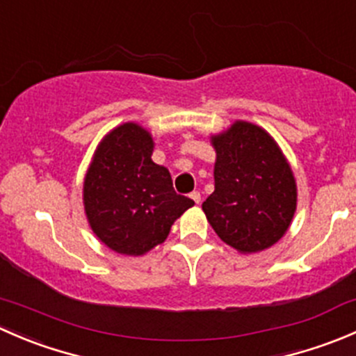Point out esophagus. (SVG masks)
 Returning <instances> with one entry per match:
<instances>
[{
    "instance_id": "esophagus-1",
    "label": "esophagus",
    "mask_w": 356,
    "mask_h": 356,
    "mask_svg": "<svg viewBox=\"0 0 356 356\" xmlns=\"http://www.w3.org/2000/svg\"><path fill=\"white\" fill-rule=\"evenodd\" d=\"M189 196H191V200H193V201H195V203H196V204H200V201H201V195H200V193H198V191H193V193H191V195H189Z\"/></svg>"
}]
</instances>
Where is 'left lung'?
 Masks as SVG:
<instances>
[{"mask_svg":"<svg viewBox=\"0 0 356 356\" xmlns=\"http://www.w3.org/2000/svg\"><path fill=\"white\" fill-rule=\"evenodd\" d=\"M217 158L215 191L203 201L218 238L243 254L274 246L296 211V179L275 139L260 125L236 120L210 136Z\"/></svg>","mask_w":356,"mask_h":356,"instance_id":"8db88e82","label":"left lung"}]
</instances>
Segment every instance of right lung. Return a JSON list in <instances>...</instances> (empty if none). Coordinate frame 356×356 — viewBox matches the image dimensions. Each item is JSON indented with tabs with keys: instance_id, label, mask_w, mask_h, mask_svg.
Wrapping results in <instances>:
<instances>
[{
	"instance_id": "1",
	"label": "right lung",
	"mask_w": 356,
	"mask_h": 356,
	"mask_svg": "<svg viewBox=\"0 0 356 356\" xmlns=\"http://www.w3.org/2000/svg\"><path fill=\"white\" fill-rule=\"evenodd\" d=\"M153 148L148 129L125 122L102 139L86 172L82 201L89 227L115 253L146 254L195 204L174 191L168 168L152 160Z\"/></svg>"
}]
</instances>
